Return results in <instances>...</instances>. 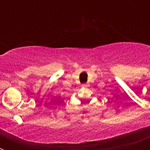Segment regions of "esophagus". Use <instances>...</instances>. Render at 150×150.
Here are the masks:
<instances>
[{"label": "esophagus", "mask_w": 150, "mask_h": 150, "mask_svg": "<svg viewBox=\"0 0 150 150\" xmlns=\"http://www.w3.org/2000/svg\"><path fill=\"white\" fill-rule=\"evenodd\" d=\"M83 87H88V84H83Z\"/></svg>", "instance_id": "esophagus-1"}]
</instances>
